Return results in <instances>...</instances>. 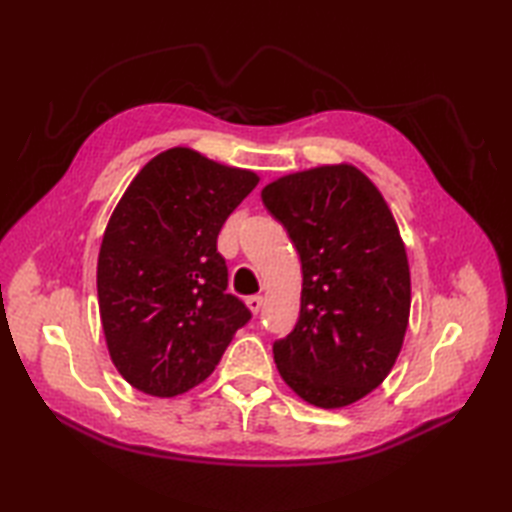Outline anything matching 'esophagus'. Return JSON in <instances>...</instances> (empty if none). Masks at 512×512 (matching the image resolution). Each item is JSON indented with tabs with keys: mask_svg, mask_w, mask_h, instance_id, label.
I'll return each mask as SVG.
<instances>
[{
	"mask_svg": "<svg viewBox=\"0 0 512 512\" xmlns=\"http://www.w3.org/2000/svg\"><path fill=\"white\" fill-rule=\"evenodd\" d=\"M246 306H248V310H250V312L257 314L259 310H262V306H264V297H259V295H250V297H246Z\"/></svg>",
	"mask_w": 512,
	"mask_h": 512,
	"instance_id": "obj_1",
	"label": "esophagus"
}]
</instances>
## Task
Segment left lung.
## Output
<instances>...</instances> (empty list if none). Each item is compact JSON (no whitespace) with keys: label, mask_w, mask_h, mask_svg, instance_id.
I'll return each mask as SVG.
<instances>
[{"label":"left lung","mask_w":512,"mask_h":512,"mask_svg":"<svg viewBox=\"0 0 512 512\" xmlns=\"http://www.w3.org/2000/svg\"><path fill=\"white\" fill-rule=\"evenodd\" d=\"M262 200L303 273L299 319L273 343L279 374L310 405H352L394 367L409 321V264L394 215L350 165L279 178Z\"/></svg>","instance_id":"left-lung-1"}]
</instances>
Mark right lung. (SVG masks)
<instances>
[{
	"instance_id": "right-lung-1",
	"label": "right lung",
	"mask_w": 512,
	"mask_h": 512,
	"mask_svg": "<svg viewBox=\"0 0 512 512\" xmlns=\"http://www.w3.org/2000/svg\"><path fill=\"white\" fill-rule=\"evenodd\" d=\"M257 182L176 147L149 160L118 202L96 288L107 350L132 387L171 398L200 385L253 317L226 292L217 235Z\"/></svg>"
}]
</instances>
